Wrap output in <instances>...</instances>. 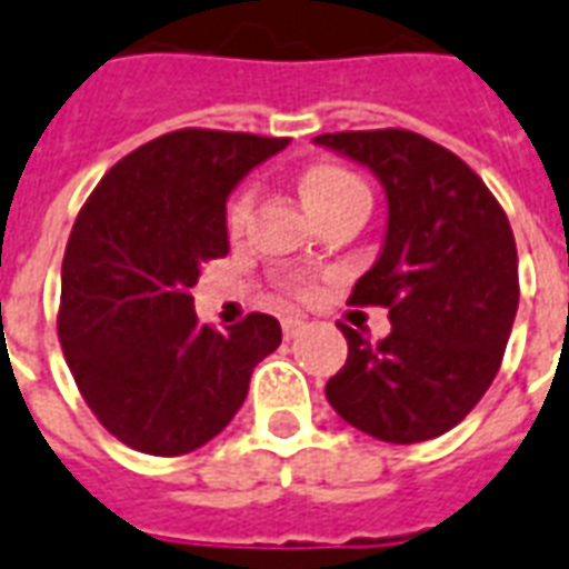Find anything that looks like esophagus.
I'll return each mask as SVG.
<instances>
[{
  "mask_svg": "<svg viewBox=\"0 0 569 569\" xmlns=\"http://www.w3.org/2000/svg\"><path fill=\"white\" fill-rule=\"evenodd\" d=\"M281 331H284V340H293V337H300L307 331V322H303V319H284V322H281Z\"/></svg>",
  "mask_w": 569,
  "mask_h": 569,
  "instance_id": "esophagus-1",
  "label": "esophagus"
}]
</instances>
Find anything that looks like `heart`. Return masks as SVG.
Segmentation results:
<instances>
[{"instance_id":"1","label":"heart","mask_w":569,"mask_h":569,"mask_svg":"<svg viewBox=\"0 0 569 569\" xmlns=\"http://www.w3.org/2000/svg\"><path fill=\"white\" fill-rule=\"evenodd\" d=\"M352 191H366V186L350 170L335 167V163H316L300 176V194H303V203L309 210H319L322 203L337 201V198L352 194ZM247 210H250V194H238L229 207V229L232 232L244 226Z\"/></svg>"}]
</instances>
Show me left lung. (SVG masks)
Returning a JSON list of instances; mask_svg holds the SVG:
<instances>
[{
	"label": "left lung",
	"instance_id": "8db88e82",
	"mask_svg": "<svg viewBox=\"0 0 569 569\" xmlns=\"http://www.w3.org/2000/svg\"><path fill=\"white\" fill-rule=\"evenodd\" d=\"M316 144L383 186L381 253L350 303L387 307L393 325L381 343L340 325L350 352L325 397L375 440H433L480 402L508 347L520 297L508 217L465 160L418 132H325Z\"/></svg>",
	"mask_w": 569,
	"mask_h": 569
}]
</instances>
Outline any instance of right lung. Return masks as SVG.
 <instances>
[{"mask_svg":"<svg viewBox=\"0 0 569 569\" xmlns=\"http://www.w3.org/2000/svg\"><path fill=\"white\" fill-rule=\"evenodd\" d=\"M288 139L179 129L113 163L61 266L58 337L86 406L129 449L186 456L234 418L281 325L198 322L201 266L229 253L226 201Z\"/></svg>","mask_w":569,"mask_h":569,"instance_id":"1","label":"right lung"}]
</instances>
